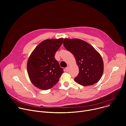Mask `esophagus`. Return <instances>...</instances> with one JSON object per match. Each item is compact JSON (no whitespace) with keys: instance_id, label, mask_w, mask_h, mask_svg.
Returning a JSON list of instances; mask_svg holds the SVG:
<instances>
[{"instance_id":"esophagus-1","label":"esophagus","mask_w":126,"mask_h":126,"mask_svg":"<svg viewBox=\"0 0 126 126\" xmlns=\"http://www.w3.org/2000/svg\"><path fill=\"white\" fill-rule=\"evenodd\" d=\"M69 66H67V67L65 68V70H66V71H68V70H69Z\"/></svg>"}]
</instances>
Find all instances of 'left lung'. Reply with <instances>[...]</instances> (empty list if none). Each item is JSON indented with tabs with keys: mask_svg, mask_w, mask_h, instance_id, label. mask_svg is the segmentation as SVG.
Here are the masks:
<instances>
[{
	"mask_svg": "<svg viewBox=\"0 0 126 126\" xmlns=\"http://www.w3.org/2000/svg\"><path fill=\"white\" fill-rule=\"evenodd\" d=\"M63 45L75 57L79 67L75 81L83 86L97 82L104 71V62L100 55L87 42L78 39H65Z\"/></svg>",
	"mask_w": 126,
	"mask_h": 126,
	"instance_id": "obj_1",
	"label": "left lung"
}]
</instances>
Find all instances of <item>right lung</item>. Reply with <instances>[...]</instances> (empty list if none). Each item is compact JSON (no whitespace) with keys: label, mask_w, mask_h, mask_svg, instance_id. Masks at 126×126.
<instances>
[{"label":"right lung","mask_w":126,"mask_h":126,"mask_svg":"<svg viewBox=\"0 0 126 126\" xmlns=\"http://www.w3.org/2000/svg\"><path fill=\"white\" fill-rule=\"evenodd\" d=\"M63 39H50L42 42L31 54L27 63L29 76L37 87L47 90L59 80L63 68L55 58V55Z\"/></svg>","instance_id":"add662e5"}]
</instances>
